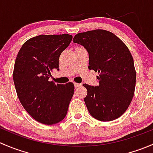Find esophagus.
Returning a JSON list of instances; mask_svg holds the SVG:
<instances>
[{"instance_id":"esophagus-1","label":"esophagus","mask_w":153,"mask_h":153,"mask_svg":"<svg viewBox=\"0 0 153 153\" xmlns=\"http://www.w3.org/2000/svg\"><path fill=\"white\" fill-rule=\"evenodd\" d=\"M74 85H75V87H78V86H81V84H78V83H74Z\"/></svg>"}]
</instances>
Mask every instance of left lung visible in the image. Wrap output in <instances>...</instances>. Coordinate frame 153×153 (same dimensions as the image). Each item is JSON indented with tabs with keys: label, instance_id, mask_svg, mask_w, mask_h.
<instances>
[{
	"label": "left lung",
	"instance_id": "obj_1",
	"mask_svg": "<svg viewBox=\"0 0 153 153\" xmlns=\"http://www.w3.org/2000/svg\"><path fill=\"white\" fill-rule=\"evenodd\" d=\"M73 42L89 53V69L98 72V86L84 84V101L93 118L101 121L117 119L127 109L133 98L136 72L126 44L112 32L95 29L75 35Z\"/></svg>",
	"mask_w": 153,
	"mask_h": 153
}]
</instances>
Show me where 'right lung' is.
<instances>
[{
    "instance_id": "1",
    "label": "right lung",
    "mask_w": 153,
    "mask_h": 153,
    "mask_svg": "<svg viewBox=\"0 0 153 153\" xmlns=\"http://www.w3.org/2000/svg\"><path fill=\"white\" fill-rule=\"evenodd\" d=\"M72 36L40 35L26 41L18 52L13 71L17 95L25 110L37 121L55 124L65 118L74 94L73 83L49 81L59 57Z\"/></svg>"
}]
</instances>
